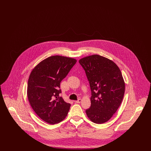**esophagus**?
<instances>
[{
  "mask_svg": "<svg viewBox=\"0 0 151 151\" xmlns=\"http://www.w3.org/2000/svg\"><path fill=\"white\" fill-rule=\"evenodd\" d=\"M81 102V99H79L78 100L75 101V103H77V104H79V103H80Z\"/></svg>",
  "mask_w": 151,
  "mask_h": 151,
  "instance_id": "1",
  "label": "esophagus"
}]
</instances>
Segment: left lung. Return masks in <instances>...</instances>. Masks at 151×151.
I'll list each match as a JSON object with an SVG mask.
<instances>
[{"label": "left lung", "mask_w": 151, "mask_h": 151, "mask_svg": "<svg viewBox=\"0 0 151 151\" xmlns=\"http://www.w3.org/2000/svg\"><path fill=\"white\" fill-rule=\"evenodd\" d=\"M86 71L92 96L86 110L88 118L97 124L108 121L121 104L125 83L118 65L111 60L94 54L79 60Z\"/></svg>", "instance_id": "8db88e82"}]
</instances>
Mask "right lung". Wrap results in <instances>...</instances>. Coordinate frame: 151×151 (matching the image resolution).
I'll list each match as a JSON object with an SVG mask.
<instances>
[{
	"instance_id": "add662e5",
	"label": "right lung",
	"mask_w": 151,
	"mask_h": 151,
	"mask_svg": "<svg viewBox=\"0 0 151 151\" xmlns=\"http://www.w3.org/2000/svg\"><path fill=\"white\" fill-rule=\"evenodd\" d=\"M76 59L60 55L45 59L29 75L27 96L36 114L45 122L54 124L64 120L71 106L62 97L60 83L66 77Z\"/></svg>"
}]
</instances>
